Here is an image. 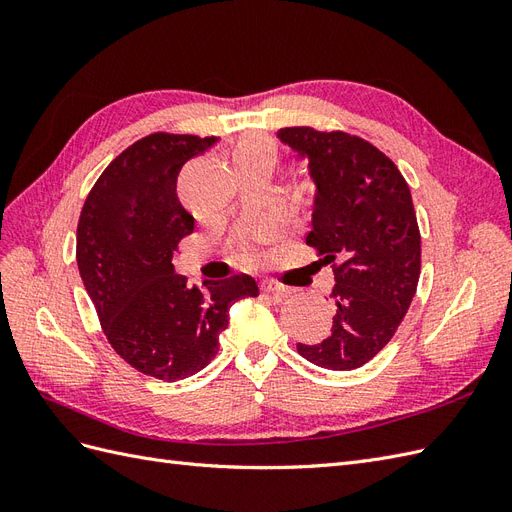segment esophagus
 I'll list each match as a JSON object with an SVG mask.
<instances>
[{
  "label": "esophagus",
  "instance_id": "34e87169",
  "mask_svg": "<svg viewBox=\"0 0 512 512\" xmlns=\"http://www.w3.org/2000/svg\"><path fill=\"white\" fill-rule=\"evenodd\" d=\"M262 290L273 294L275 299H286V297H290V292H292L288 286H282L277 282H262Z\"/></svg>",
  "mask_w": 512,
  "mask_h": 512
}]
</instances>
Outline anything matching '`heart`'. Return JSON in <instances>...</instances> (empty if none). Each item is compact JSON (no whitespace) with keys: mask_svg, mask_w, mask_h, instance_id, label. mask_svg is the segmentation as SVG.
<instances>
[{"mask_svg":"<svg viewBox=\"0 0 512 512\" xmlns=\"http://www.w3.org/2000/svg\"><path fill=\"white\" fill-rule=\"evenodd\" d=\"M256 151H273L275 153V147L265 136H247V138H243V141H239L232 156H243V153H256Z\"/></svg>","mask_w":512,"mask_h":512,"instance_id":"1","label":"heart"}]
</instances>
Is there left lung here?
I'll return each instance as SVG.
<instances>
[{
  "instance_id": "left-lung-1",
  "label": "left lung",
  "mask_w": 512,
  "mask_h": 512,
  "mask_svg": "<svg viewBox=\"0 0 512 512\" xmlns=\"http://www.w3.org/2000/svg\"><path fill=\"white\" fill-rule=\"evenodd\" d=\"M277 138L307 162L314 203L305 243L335 275L331 335L297 350L318 367L356 369L391 342L416 292L421 232L410 188L397 166L359 136L282 128Z\"/></svg>"
}]
</instances>
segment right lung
Listing matches in <instances>:
<instances>
[{
  "mask_svg": "<svg viewBox=\"0 0 512 512\" xmlns=\"http://www.w3.org/2000/svg\"><path fill=\"white\" fill-rule=\"evenodd\" d=\"M218 141L166 132L136 141L106 166L76 228V265L108 344L164 382L207 367L230 305L258 297L250 275L190 288L173 267L177 243L194 230L177 196L179 170Z\"/></svg>",
  "mask_w": 512,
  "mask_h": 512,
  "instance_id": "1",
  "label": "right lung"
}]
</instances>
